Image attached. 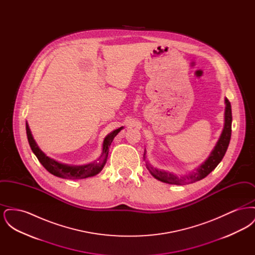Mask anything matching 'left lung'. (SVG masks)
Instances as JSON below:
<instances>
[{
    "label": "left lung",
    "instance_id": "8db88e82",
    "mask_svg": "<svg viewBox=\"0 0 255 255\" xmlns=\"http://www.w3.org/2000/svg\"><path fill=\"white\" fill-rule=\"evenodd\" d=\"M226 102V111H225V126L224 130L222 132V134L219 138L218 142L215 146L214 150L211 152L208 158L203 163L196 172L186 176L179 178L171 173L165 172V171H160V170L153 168L150 164H146L147 169L150 171V173L160 182H166V183H171V184H182V182H185L188 181L189 183L191 182H196L204 178L213 170L216 168V166L220 163V161L223 159L228 147L230 144L231 137V122H232V114H231V102L229 101L228 98L225 99ZM145 155V154H144Z\"/></svg>",
    "mask_w": 255,
    "mask_h": 255
}]
</instances>
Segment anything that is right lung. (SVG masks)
I'll return each mask as SVG.
<instances>
[{"label":"right lung","mask_w":255,"mask_h":255,"mask_svg":"<svg viewBox=\"0 0 255 255\" xmlns=\"http://www.w3.org/2000/svg\"><path fill=\"white\" fill-rule=\"evenodd\" d=\"M123 127H121L115 131H113L112 133H109L104 141H103V152H102V160H100L99 162H93L87 165H82V166H70L67 164H63L60 163L52 158L47 157L37 146L35 140L32 137L31 132L29 130V127L27 125V123H25V130H26V135H27V140L29 146L32 150V152L35 154L38 160L41 162V164L49 171L50 174L56 176V177H60L64 179H70V180H77V179H85L88 177H93L95 175L98 174L105 164L106 159L108 157V153H109V147L113 141V139L115 138V136L118 133L121 132Z\"/></svg>","instance_id":"add662e5"}]
</instances>
